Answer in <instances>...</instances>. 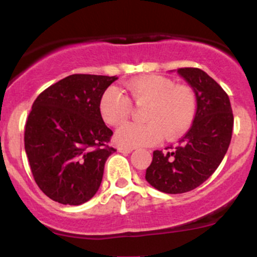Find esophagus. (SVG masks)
<instances>
[{
	"label": "esophagus",
	"mask_w": 257,
	"mask_h": 257,
	"mask_svg": "<svg viewBox=\"0 0 257 257\" xmlns=\"http://www.w3.org/2000/svg\"><path fill=\"white\" fill-rule=\"evenodd\" d=\"M134 150V148L131 147H118V152L119 153H123V154H129Z\"/></svg>",
	"instance_id": "1"
}]
</instances>
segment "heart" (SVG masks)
I'll list each match as a JSON object with an SVG mask.
<instances>
[{"mask_svg":"<svg viewBox=\"0 0 257 257\" xmlns=\"http://www.w3.org/2000/svg\"><path fill=\"white\" fill-rule=\"evenodd\" d=\"M126 92L136 105H145L143 120L118 128L114 141L121 147H145L157 143L163 136L175 139L189 129L196 113V97L188 85H174L167 77L148 74L125 84ZM99 110L105 123L119 125L129 118L132 103L116 88L103 93Z\"/></svg>","mask_w":257,"mask_h":257,"instance_id":"heart-1","label":"heart"}]
</instances>
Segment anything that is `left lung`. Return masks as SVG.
Listing matches in <instances>:
<instances>
[{
  "label": "left lung",
  "instance_id": "left-lung-1",
  "mask_svg": "<svg viewBox=\"0 0 257 257\" xmlns=\"http://www.w3.org/2000/svg\"><path fill=\"white\" fill-rule=\"evenodd\" d=\"M177 73L195 93L193 125L178 147L155 150L145 173L153 188L167 194L190 191L211 177L229 149L234 126L229 95L208 73L199 68H179Z\"/></svg>",
  "mask_w": 257,
  "mask_h": 257
}]
</instances>
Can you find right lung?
<instances>
[{
    "instance_id": "right-lung-1",
    "label": "right lung",
    "mask_w": 257,
    "mask_h": 257,
    "mask_svg": "<svg viewBox=\"0 0 257 257\" xmlns=\"http://www.w3.org/2000/svg\"><path fill=\"white\" fill-rule=\"evenodd\" d=\"M118 77L72 74L43 90L25 129V149L41 190L63 205L90 200L115 149L99 110L103 93Z\"/></svg>"
}]
</instances>
